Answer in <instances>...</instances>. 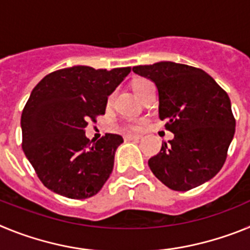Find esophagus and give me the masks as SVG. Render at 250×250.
<instances>
[{
	"mask_svg": "<svg viewBox=\"0 0 250 250\" xmlns=\"http://www.w3.org/2000/svg\"><path fill=\"white\" fill-rule=\"evenodd\" d=\"M143 136L140 135V134H125L124 135V139L125 140H132V139H141Z\"/></svg>",
	"mask_w": 250,
	"mask_h": 250,
	"instance_id": "1",
	"label": "esophagus"
}]
</instances>
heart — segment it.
Here are the masks:
<instances>
[{
    "label": "heart",
    "instance_id": "b5f03b06",
    "mask_svg": "<svg viewBox=\"0 0 250 250\" xmlns=\"http://www.w3.org/2000/svg\"><path fill=\"white\" fill-rule=\"evenodd\" d=\"M150 83L149 80H144V79H141V80H138L134 83V85H132V87H134V91L136 92V95L138 96H140L141 92L144 91V89L146 87L147 85ZM111 96L109 98V103L111 101ZM145 119H129V120L124 121V126L126 127V129L129 130H140L141 127L144 126L145 125Z\"/></svg>",
    "mask_w": 250,
    "mask_h": 250
}]
</instances>
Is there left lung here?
<instances>
[{
	"instance_id": "1",
	"label": "left lung",
	"mask_w": 250,
	"mask_h": 250,
	"mask_svg": "<svg viewBox=\"0 0 250 250\" xmlns=\"http://www.w3.org/2000/svg\"><path fill=\"white\" fill-rule=\"evenodd\" d=\"M132 71L155 83L159 116L174 134L149 159L152 174L176 191L210 180L224 165L235 132L228 94L202 68L184 63L161 61Z\"/></svg>"
}]
</instances>
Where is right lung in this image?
Listing matches in <instances>:
<instances>
[{
  "instance_id": "right-lung-1",
  "label": "right lung",
  "mask_w": 250,
  "mask_h": 250,
  "mask_svg": "<svg viewBox=\"0 0 250 250\" xmlns=\"http://www.w3.org/2000/svg\"><path fill=\"white\" fill-rule=\"evenodd\" d=\"M130 71L72 66L46 75L35 86L22 110V149L50 190L86 199L109 179L123 138L105 134L90 141L83 129L105 114L107 96Z\"/></svg>"
}]
</instances>
